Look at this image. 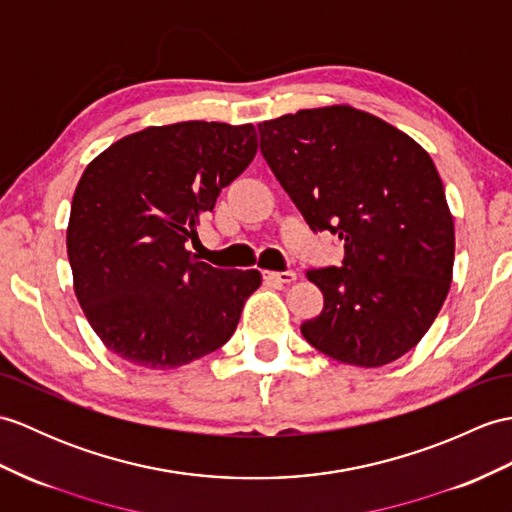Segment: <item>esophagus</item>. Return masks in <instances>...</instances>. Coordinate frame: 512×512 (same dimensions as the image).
Listing matches in <instances>:
<instances>
[{
  "label": "esophagus",
  "mask_w": 512,
  "mask_h": 512,
  "mask_svg": "<svg viewBox=\"0 0 512 512\" xmlns=\"http://www.w3.org/2000/svg\"><path fill=\"white\" fill-rule=\"evenodd\" d=\"M261 277H264V281H268V283L283 285V283H292V281H296V272H292V270H285V272L264 270V272H261Z\"/></svg>",
  "instance_id": "esophagus-1"
}]
</instances>
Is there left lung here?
Instances as JSON below:
<instances>
[{
    "mask_svg": "<svg viewBox=\"0 0 512 512\" xmlns=\"http://www.w3.org/2000/svg\"><path fill=\"white\" fill-rule=\"evenodd\" d=\"M261 154L312 231L344 244L342 266L312 268L323 312L301 325L320 353L384 366L417 347L454 268V218L417 141L347 104L259 124Z\"/></svg>",
    "mask_w": 512,
    "mask_h": 512,
    "instance_id": "8db88e82",
    "label": "left lung"
}]
</instances>
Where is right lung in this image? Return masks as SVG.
Segmentation results:
<instances>
[{
    "label": "right lung",
    "mask_w": 512,
    "mask_h": 512,
    "mask_svg": "<svg viewBox=\"0 0 512 512\" xmlns=\"http://www.w3.org/2000/svg\"><path fill=\"white\" fill-rule=\"evenodd\" d=\"M255 154L253 124L178 122L115 141L87 165L67 255L78 303L106 349L168 371L233 336L261 275L213 268L187 246Z\"/></svg>",
    "instance_id": "right-lung-1"
}]
</instances>
